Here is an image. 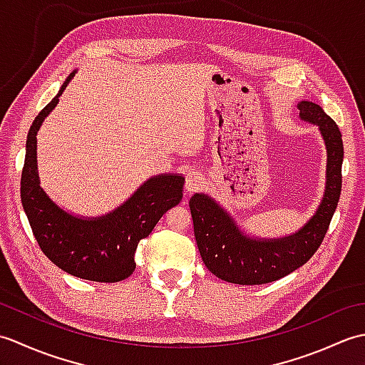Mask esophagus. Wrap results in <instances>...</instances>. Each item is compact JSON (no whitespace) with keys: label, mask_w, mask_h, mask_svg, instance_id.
Segmentation results:
<instances>
[{"label":"esophagus","mask_w":365,"mask_h":365,"mask_svg":"<svg viewBox=\"0 0 365 365\" xmlns=\"http://www.w3.org/2000/svg\"><path fill=\"white\" fill-rule=\"evenodd\" d=\"M204 185V175L199 173V170H190L187 174V180H185V190L188 192L197 191L202 188Z\"/></svg>","instance_id":"34e87169"}]
</instances>
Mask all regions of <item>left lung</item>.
<instances>
[{
	"mask_svg": "<svg viewBox=\"0 0 365 365\" xmlns=\"http://www.w3.org/2000/svg\"><path fill=\"white\" fill-rule=\"evenodd\" d=\"M299 119L319 127L327 147L324 192L304 226L279 238H259L246 234L226 208L204 192L190 199V210L200 257L216 277L240 285L277 281L302 267L322 245L334 215L342 190L344 143L336 122L320 105L302 100Z\"/></svg>",
	"mask_w": 365,
	"mask_h": 365,
	"instance_id": "obj_1",
	"label": "left lung"
}]
</instances>
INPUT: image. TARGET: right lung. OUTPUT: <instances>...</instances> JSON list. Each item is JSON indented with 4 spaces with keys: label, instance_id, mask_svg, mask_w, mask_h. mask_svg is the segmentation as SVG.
Wrapping results in <instances>:
<instances>
[{
    "label": "right lung",
    "instance_id": "1",
    "mask_svg": "<svg viewBox=\"0 0 365 365\" xmlns=\"http://www.w3.org/2000/svg\"><path fill=\"white\" fill-rule=\"evenodd\" d=\"M76 71L38 113L26 138L20 196L42 252L66 273L96 282H119L133 274L138 243L149 237L160 218L183 197L182 174L153 175L125 202L102 216H78L61 208L41 187L37 131L63 96Z\"/></svg>",
    "mask_w": 365,
    "mask_h": 365
}]
</instances>
